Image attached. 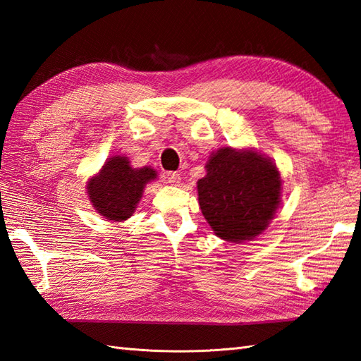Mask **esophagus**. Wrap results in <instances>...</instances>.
Here are the masks:
<instances>
[{"label":"esophagus","instance_id":"34e87169","mask_svg":"<svg viewBox=\"0 0 361 361\" xmlns=\"http://www.w3.org/2000/svg\"><path fill=\"white\" fill-rule=\"evenodd\" d=\"M166 178H167L169 183H171V185H175V186L180 185V183H181V175L178 172H167Z\"/></svg>","mask_w":361,"mask_h":361}]
</instances>
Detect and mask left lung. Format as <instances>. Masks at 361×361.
Returning <instances> with one entry per match:
<instances>
[{
    "label": "left lung",
    "mask_w": 361,
    "mask_h": 361,
    "mask_svg": "<svg viewBox=\"0 0 361 361\" xmlns=\"http://www.w3.org/2000/svg\"><path fill=\"white\" fill-rule=\"evenodd\" d=\"M197 181L198 203L214 234L233 243L255 240L278 209L282 192L276 163L252 147L212 152Z\"/></svg>",
    "instance_id": "obj_1"
}]
</instances>
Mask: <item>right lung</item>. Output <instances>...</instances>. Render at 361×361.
I'll list each match as a JSON object with an SVG mask.
<instances>
[{
    "label": "right lung",
    "instance_id": "add662e5",
    "mask_svg": "<svg viewBox=\"0 0 361 361\" xmlns=\"http://www.w3.org/2000/svg\"><path fill=\"white\" fill-rule=\"evenodd\" d=\"M157 178L158 173L150 166L132 167L128 157L114 155L88 178L87 194L99 216L119 224L133 216L144 188Z\"/></svg>",
    "mask_w": 361,
    "mask_h": 361
}]
</instances>
